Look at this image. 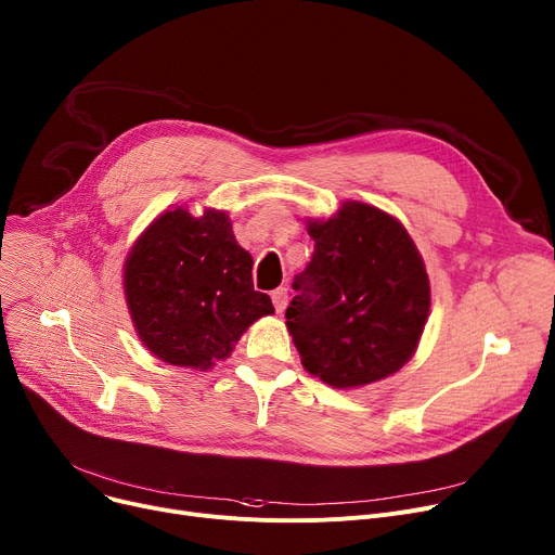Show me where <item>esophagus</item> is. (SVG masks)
<instances>
[{
    "mask_svg": "<svg viewBox=\"0 0 555 555\" xmlns=\"http://www.w3.org/2000/svg\"><path fill=\"white\" fill-rule=\"evenodd\" d=\"M272 304H274V308H276L279 314L285 310V306H287V289H285V287H276V289L272 292Z\"/></svg>",
    "mask_w": 555,
    "mask_h": 555,
    "instance_id": "esophagus-1",
    "label": "esophagus"
}]
</instances>
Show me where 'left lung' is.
I'll return each instance as SVG.
<instances>
[{"label":"left lung","mask_w":555,"mask_h":555,"mask_svg":"<svg viewBox=\"0 0 555 555\" xmlns=\"http://www.w3.org/2000/svg\"><path fill=\"white\" fill-rule=\"evenodd\" d=\"M310 263L294 276L287 330L306 371L335 388L379 382L409 361L424 332L430 285L401 223L377 207L346 203L308 225Z\"/></svg>","instance_id":"1"}]
</instances>
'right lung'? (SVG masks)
Segmentation results:
<instances>
[{
  "mask_svg": "<svg viewBox=\"0 0 555 555\" xmlns=\"http://www.w3.org/2000/svg\"><path fill=\"white\" fill-rule=\"evenodd\" d=\"M251 256L225 211H165L133 245L125 292L142 344L158 359L207 371L225 359L272 299L251 283Z\"/></svg>",
  "mask_w": 555,
  "mask_h": 555,
  "instance_id": "add662e5",
  "label": "right lung"
}]
</instances>
